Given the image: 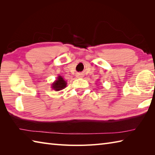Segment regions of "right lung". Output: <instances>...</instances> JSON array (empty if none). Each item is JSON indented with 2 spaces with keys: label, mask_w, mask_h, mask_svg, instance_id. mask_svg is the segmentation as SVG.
<instances>
[{
  "label": "right lung",
  "mask_w": 155,
  "mask_h": 155,
  "mask_svg": "<svg viewBox=\"0 0 155 155\" xmlns=\"http://www.w3.org/2000/svg\"><path fill=\"white\" fill-rule=\"evenodd\" d=\"M67 82H66L61 76H58L57 79L52 84V88L56 91H61L67 87Z\"/></svg>",
  "instance_id": "right-lung-1"
}]
</instances>
